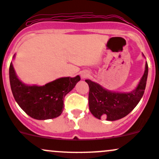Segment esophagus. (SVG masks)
Returning <instances> with one entry per match:
<instances>
[{"label":"esophagus","instance_id":"34e87169","mask_svg":"<svg viewBox=\"0 0 159 159\" xmlns=\"http://www.w3.org/2000/svg\"><path fill=\"white\" fill-rule=\"evenodd\" d=\"M89 74L88 73V72H85V71L82 72V73L81 74V78H87V77L89 76Z\"/></svg>","mask_w":159,"mask_h":159}]
</instances>
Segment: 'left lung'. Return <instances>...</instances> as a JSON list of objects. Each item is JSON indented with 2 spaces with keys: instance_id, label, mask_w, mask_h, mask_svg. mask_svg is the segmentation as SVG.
Segmentation results:
<instances>
[{
  "instance_id": "1",
  "label": "left lung",
  "mask_w": 159,
  "mask_h": 159,
  "mask_svg": "<svg viewBox=\"0 0 159 159\" xmlns=\"http://www.w3.org/2000/svg\"><path fill=\"white\" fill-rule=\"evenodd\" d=\"M148 63L135 89L129 93L114 92L104 89L98 83L85 80L89 86V105L91 113L95 118L108 121L121 119L128 115L140 102L145 92L148 78Z\"/></svg>"
}]
</instances>
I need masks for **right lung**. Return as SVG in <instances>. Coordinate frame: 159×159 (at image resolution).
<instances>
[{"label": "right lung", "instance_id": "right-lung-1", "mask_svg": "<svg viewBox=\"0 0 159 159\" xmlns=\"http://www.w3.org/2000/svg\"><path fill=\"white\" fill-rule=\"evenodd\" d=\"M9 78L17 103L25 113L38 120L51 119L61 115L65 95L81 80L77 75L75 78H60L43 86L27 85L18 79L12 63L9 68Z\"/></svg>", "mask_w": 159, "mask_h": 159}]
</instances>
